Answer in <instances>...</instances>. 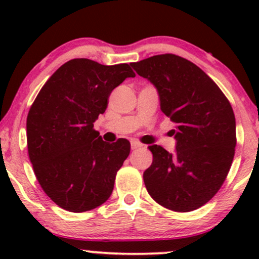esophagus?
Here are the masks:
<instances>
[{
    "label": "esophagus",
    "mask_w": 259,
    "mask_h": 259,
    "mask_svg": "<svg viewBox=\"0 0 259 259\" xmlns=\"http://www.w3.org/2000/svg\"><path fill=\"white\" fill-rule=\"evenodd\" d=\"M141 146H142V145L140 144V142L135 141V140H133V141H132V150H138V148H140Z\"/></svg>",
    "instance_id": "1"
}]
</instances>
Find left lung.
<instances>
[{"label":"left lung","mask_w":259,"mask_h":259,"mask_svg":"<svg viewBox=\"0 0 259 259\" xmlns=\"http://www.w3.org/2000/svg\"><path fill=\"white\" fill-rule=\"evenodd\" d=\"M132 67L156 88L160 111L175 124L173 153L148 146L153 154L144 173L148 194L175 212L197 209L218 192L233 163V108L203 70L179 56H153Z\"/></svg>","instance_id":"1"}]
</instances>
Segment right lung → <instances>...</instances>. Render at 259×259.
Wrapping results in <instances>:
<instances>
[{"instance_id":"right-lung-1","label":"right lung","mask_w":259,"mask_h":259,"mask_svg":"<svg viewBox=\"0 0 259 259\" xmlns=\"http://www.w3.org/2000/svg\"><path fill=\"white\" fill-rule=\"evenodd\" d=\"M134 76L125 63L72 59L53 73L30 107L29 158L44 191L63 209L86 212L112 195L130 142L103 141L94 121L105 113L111 92Z\"/></svg>"}]
</instances>
